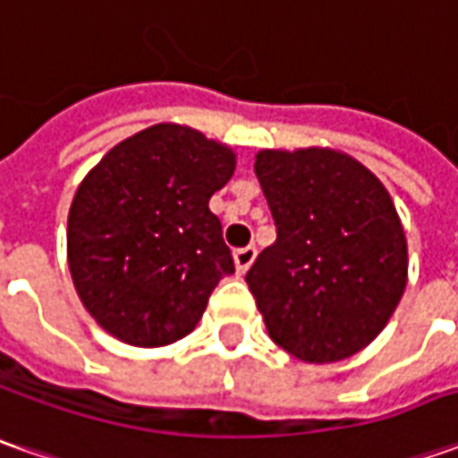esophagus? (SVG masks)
<instances>
[{
  "label": "esophagus",
  "mask_w": 458,
  "mask_h": 458,
  "mask_svg": "<svg viewBox=\"0 0 458 458\" xmlns=\"http://www.w3.org/2000/svg\"><path fill=\"white\" fill-rule=\"evenodd\" d=\"M257 250L255 247H242L234 252V265H237V273H247L250 267H252V262H255Z\"/></svg>",
  "instance_id": "obj_1"
}]
</instances>
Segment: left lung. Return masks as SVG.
Segmentation results:
<instances>
[{
    "label": "left lung",
    "instance_id": "obj_1",
    "mask_svg": "<svg viewBox=\"0 0 458 458\" xmlns=\"http://www.w3.org/2000/svg\"><path fill=\"white\" fill-rule=\"evenodd\" d=\"M277 239L247 273L267 334L310 364L361 352L408 283V242L377 175L328 148L259 150Z\"/></svg>",
    "mask_w": 458,
    "mask_h": 458
}]
</instances>
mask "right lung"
Wrapping results in <instances>:
<instances>
[{
    "label": "right lung",
    "instance_id": "obj_1",
    "mask_svg": "<svg viewBox=\"0 0 458 458\" xmlns=\"http://www.w3.org/2000/svg\"><path fill=\"white\" fill-rule=\"evenodd\" d=\"M237 155L181 124H155L106 152L68 211V267L81 303L132 346H165L201 321L234 259L208 199Z\"/></svg>",
    "mask_w": 458,
    "mask_h": 458
}]
</instances>
